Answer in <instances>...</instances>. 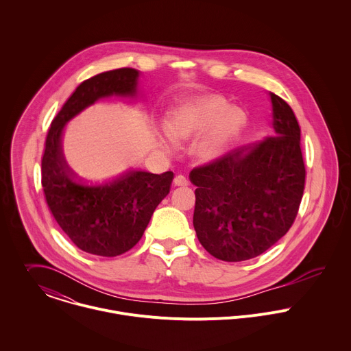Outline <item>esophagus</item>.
<instances>
[{
    "instance_id": "esophagus-1",
    "label": "esophagus",
    "mask_w": 351,
    "mask_h": 351,
    "mask_svg": "<svg viewBox=\"0 0 351 351\" xmlns=\"http://www.w3.org/2000/svg\"><path fill=\"white\" fill-rule=\"evenodd\" d=\"M173 183H175V186H189V180L184 175H178L173 179Z\"/></svg>"
}]
</instances>
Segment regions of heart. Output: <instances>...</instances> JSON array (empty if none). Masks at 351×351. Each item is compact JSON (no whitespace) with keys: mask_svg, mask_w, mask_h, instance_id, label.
I'll use <instances>...</instances> for the list:
<instances>
[{"mask_svg":"<svg viewBox=\"0 0 351 351\" xmlns=\"http://www.w3.org/2000/svg\"><path fill=\"white\" fill-rule=\"evenodd\" d=\"M226 108L228 103L222 97H202L171 118L167 133L173 141L190 140L206 130L219 117L215 126L197 146V154L202 160H213L225 150L244 123L241 110L232 108L225 113Z\"/></svg>","mask_w":351,"mask_h":351,"instance_id":"1","label":"heart"}]
</instances>
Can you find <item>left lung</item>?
Masks as SVG:
<instances>
[{"instance_id": "8db88e82", "label": "left lung", "mask_w": 351, "mask_h": 351, "mask_svg": "<svg viewBox=\"0 0 351 351\" xmlns=\"http://www.w3.org/2000/svg\"><path fill=\"white\" fill-rule=\"evenodd\" d=\"M276 136L190 172L197 186L194 228L223 262L259 256L293 225L305 187L301 130L290 106L270 93Z\"/></svg>"}]
</instances>
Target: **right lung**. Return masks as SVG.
Masks as SVG:
<instances>
[{
	"label": "right lung",
	"mask_w": 351,
	"mask_h": 351,
	"mask_svg": "<svg viewBox=\"0 0 351 351\" xmlns=\"http://www.w3.org/2000/svg\"><path fill=\"white\" fill-rule=\"evenodd\" d=\"M138 71L122 68L81 82L51 122L42 158V186L47 206L58 225L84 252L118 256L142 237L154 209L168 195L173 172L161 175L129 171L103 182L77 178L62 152L68 121L107 96H136Z\"/></svg>",
	"instance_id": "right-lung-1"
}]
</instances>
